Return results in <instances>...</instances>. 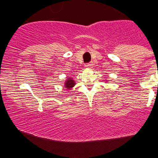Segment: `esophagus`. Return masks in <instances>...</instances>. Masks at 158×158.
Wrapping results in <instances>:
<instances>
[{"label": "esophagus", "mask_w": 158, "mask_h": 158, "mask_svg": "<svg viewBox=\"0 0 158 158\" xmlns=\"http://www.w3.org/2000/svg\"><path fill=\"white\" fill-rule=\"evenodd\" d=\"M93 64L92 63H87L86 65H85V66H86L88 68L90 69V68H93Z\"/></svg>", "instance_id": "1"}]
</instances>
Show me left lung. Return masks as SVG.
<instances>
[{
  "label": "left lung",
  "mask_w": 158,
  "mask_h": 158,
  "mask_svg": "<svg viewBox=\"0 0 158 158\" xmlns=\"http://www.w3.org/2000/svg\"><path fill=\"white\" fill-rule=\"evenodd\" d=\"M105 81H106V80H105Z\"/></svg>",
  "instance_id": "left-lung-1"
}]
</instances>
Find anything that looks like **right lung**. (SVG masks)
Segmentation results:
<instances>
[{"mask_svg": "<svg viewBox=\"0 0 158 158\" xmlns=\"http://www.w3.org/2000/svg\"><path fill=\"white\" fill-rule=\"evenodd\" d=\"M66 79H67L65 80L64 87H65V89L68 90H70L75 85V81H74V80H73L72 77H67Z\"/></svg>", "mask_w": 158, "mask_h": 158, "instance_id": "obj_1", "label": "right lung"}]
</instances>
